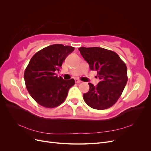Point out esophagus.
I'll return each instance as SVG.
<instances>
[{
    "instance_id": "1",
    "label": "esophagus",
    "mask_w": 151,
    "mask_h": 151,
    "mask_svg": "<svg viewBox=\"0 0 151 151\" xmlns=\"http://www.w3.org/2000/svg\"><path fill=\"white\" fill-rule=\"evenodd\" d=\"M75 82H76V83H81V81L78 79H75Z\"/></svg>"
}]
</instances>
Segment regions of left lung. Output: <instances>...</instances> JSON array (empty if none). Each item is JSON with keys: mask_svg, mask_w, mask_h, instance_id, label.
Listing matches in <instances>:
<instances>
[{"mask_svg": "<svg viewBox=\"0 0 151 151\" xmlns=\"http://www.w3.org/2000/svg\"><path fill=\"white\" fill-rule=\"evenodd\" d=\"M81 55L91 70L97 72L99 83H88L89 90L84 94L86 103L96 109H105L114 105L127 84V68L118 55L100 47H81Z\"/></svg>", "mask_w": 151, "mask_h": 151, "instance_id": "1", "label": "left lung"}]
</instances>
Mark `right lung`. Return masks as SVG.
I'll return each instance as SVG.
<instances>
[{"instance_id":"1","label":"right lung","mask_w":151,"mask_h":151,"mask_svg":"<svg viewBox=\"0 0 151 151\" xmlns=\"http://www.w3.org/2000/svg\"><path fill=\"white\" fill-rule=\"evenodd\" d=\"M74 50L70 46L55 44L36 53L24 71V81L31 96L41 106L52 108L65 101L74 79L65 81L58 77L63 62Z\"/></svg>"}]
</instances>
